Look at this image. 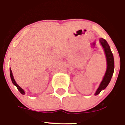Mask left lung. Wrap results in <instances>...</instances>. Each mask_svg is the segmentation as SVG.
<instances>
[{"label":"left lung","instance_id":"obj_1","mask_svg":"<svg viewBox=\"0 0 125 125\" xmlns=\"http://www.w3.org/2000/svg\"><path fill=\"white\" fill-rule=\"evenodd\" d=\"M100 43L102 44V47L104 49V53H105V55H106V61H107V68H106V73H105V75L103 77V80L101 82L100 85L98 88L96 90V93H95V95H98L102 90H104V88H106V86H108L110 80L112 79L115 67L114 58H113V53H112V51L110 50V46L108 44L107 42L106 41V40H104V39H102V38L100 39Z\"/></svg>","mask_w":125,"mask_h":125}]
</instances>
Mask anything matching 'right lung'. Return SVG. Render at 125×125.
Here are the masks:
<instances>
[{"label": "right lung", "instance_id": "right-lung-1", "mask_svg": "<svg viewBox=\"0 0 125 125\" xmlns=\"http://www.w3.org/2000/svg\"><path fill=\"white\" fill-rule=\"evenodd\" d=\"M10 75L11 80H12V83H13V85L16 86V87L17 88L18 90H19V92H21L22 94L24 95L25 92H24V91H23V90L22 89V88H21L20 87V86H19L17 84V83L15 82V80H14V78H13V75H12V70H11V69H10Z\"/></svg>", "mask_w": 125, "mask_h": 125}]
</instances>
